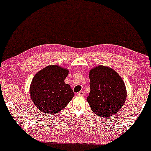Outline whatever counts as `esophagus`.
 <instances>
[{
  "instance_id": "1",
  "label": "esophagus",
  "mask_w": 151,
  "mask_h": 151,
  "mask_svg": "<svg viewBox=\"0 0 151 151\" xmlns=\"http://www.w3.org/2000/svg\"><path fill=\"white\" fill-rule=\"evenodd\" d=\"M84 94H85V93L84 91H81L78 93H77V95H78L79 96H84Z\"/></svg>"
}]
</instances>
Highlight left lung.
I'll list each match as a JSON object with an SVG mask.
<instances>
[{"mask_svg": "<svg viewBox=\"0 0 151 151\" xmlns=\"http://www.w3.org/2000/svg\"><path fill=\"white\" fill-rule=\"evenodd\" d=\"M90 89L88 101L99 116L115 115L124 104L127 93L124 83L112 68L99 65L89 72Z\"/></svg>", "mask_w": 151, "mask_h": 151, "instance_id": "obj_1", "label": "left lung"}]
</instances>
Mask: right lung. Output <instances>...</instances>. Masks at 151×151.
Instances as JSON below:
<instances>
[{"label":"right lung","instance_id":"right-lung-1","mask_svg":"<svg viewBox=\"0 0 151 151\" xmlns=\"http://www.w3.org/2000/svg\"><path fill=\"white\" fill-rule=\"evenodd\" d=\"M68 71L58 65L47 66L33 77L30 86L32 101L43 113H57L74 97L70 85L64 83Z\"/></svg>","mask_w":151,"mask_h":151}]
</instances>
